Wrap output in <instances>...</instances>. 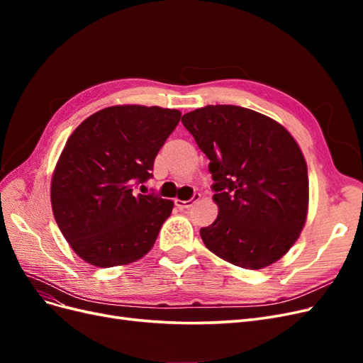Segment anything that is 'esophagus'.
<instances>
[{"label":"esophagus","mask_w":363,"mask_h":363,"mask_svg":"<svg viewBox=\"0 0 363 363\" xmlns=\"http://www.w3.org/2000/svg\"><path fill=\"white\" fill-rule=\"evenodd\" d=\"M199 200H200V194H194L191 200H186V201L175 200V206H177L179 208H189L195 201H199Z\"/></svg>","instance_id":"obj_1"}]
</instances>
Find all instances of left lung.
Masks as SVG:
<instances>
[{"mask_svg":"<svg viewBox=\"0 0 363 363\" xmlns=\"http://www.w3.org/2000/svg\"><path fill=\"white\" fill-rule=\"evenodd\" d=\"M211 160L218 218L200 235L213 255L245 269L281 259L298 239L309 207L303 152L277 121L239 106H206L183 115Z\"/></svg>","mask_w":363,"mask_h":363,"instance_id":"1","label":"left lung"}]
</instances>
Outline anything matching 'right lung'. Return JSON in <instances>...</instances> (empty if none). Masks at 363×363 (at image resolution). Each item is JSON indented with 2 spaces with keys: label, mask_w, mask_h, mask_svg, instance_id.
Listing matches in <instances>:
<instances>
[{
  "label": "right lung",
  "mask_w": 363,
  "mask_h": 363,
  "mask_svg": "<svg viewBox=\"0 0 363 363\" xmlns=\"http://www.w3.org/2000/svg\"><path fill=\"white\" fill-rule=\"evenodd\" d=\"M182 113L157 106H112L86 118L67 140L51 180L62 235L87 263L136 262L155 245L174 203L135 194Z\"/></svg>",
  "instance_id": "right-lung-1"
}]
</instances>
